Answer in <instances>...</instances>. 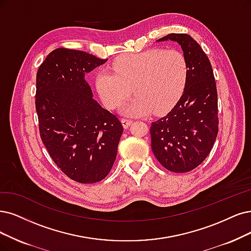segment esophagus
Returning a JSON list of instances; mask_svg holds the SVG:
<instances>
[{"label": "esophagus", "instance_id": "obj_1", "mask_svg": "<svg viewBox=\"0 0 251 251\" xmlns=\"http://www.w3.org/2000/svg\"><path fill=\"white\" fill-rule=\"evenodd\" d=\"M121 123H122V125H123V127H124L125 129H127L129 126L131 125L132 120H129V119L123 118V119H121Z\"/></svg>", "mask_w": 251, "mask_h": 251}]
</instances>
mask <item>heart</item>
Masks as SVG:
<instances>
[{
	"label": "heart",
	"instance_id": "1",
	"mask_svg": "<svg viewBox=\"0 0 251 251\" xmlns=\"http://www.w3.org/2000/svg\"><path fill=\"white\" fill-rule=\"evenodd\" d=\"M111 69L95 78L98 94L108 108H116L133 91L135 96L123 104L128 116L160 115L179 99L186 86L188 66L178 50L152 49L120 55Z\"/></svg>",
	"mask_w": 251,
	"mask_h": 251
}]
</instances>
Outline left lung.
I'll return each mask as SVG.
<instances>
[{
    "label": "left lung",
    "instance_id": "8db88e82",
    "mask_svg": "<svg viewBox=\"0 0 251 251\" xmlns=\"http://www.w3.org/2000/svg\"><path fill=\"white\" fill-rule=\"evenodd\" d=\"M181 45L188 66L183 94L170 113L152 122L151 147L166 170L186 173L211 152L218 133L216 82L211 63L200 44L187 34L172 33L157 41Z\"/></svg>",
    "mask_w": 251,
    "mask_h": 251
}]
</instances>
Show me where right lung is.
I'll return each mask as SVG.
<instances>
[{
  "instance_id": "right-lung-1",
  "label": "right lung",
  "mask_w": 251,
  "mask_h": 251,
  "mask_svg": "<svg viewBox=\"0 0 251 251\" xmlns=\"http://www.w3.org/2000/svg\"><path fill=\"white\" fill-rule=\"evenodd\" d=\"M107 60L57 49L37 72L36 111L42 143L58 168L78 183L103 180L113 168L123 126L93 98L87 73Z\"/></svg>"
}]
</instances>
